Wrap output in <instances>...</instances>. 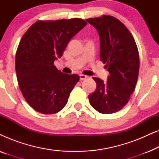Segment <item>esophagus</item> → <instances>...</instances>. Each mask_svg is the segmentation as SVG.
I'll use <instances>...</instances> for the list:
<instances>
[{
	"label": "esophagus",
	"mask_w": 159,
	"mask_h": 159,
	"mask_svg": "<svg viewBox=\"0 0 159 159\" xmlns=\"http://www.w3.org/2000/svg\"><path fill=\"white\" fill-rule=\"evenodd\" d=\"M87 77H88V76L84 75H80V80H85Z\"/></svg>",
	"instance_id": "1"
}]
</instances>
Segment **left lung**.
<instances>
[{
	"label": "left lung",
	"instance_id": "1",
	"mask_svg": "<svg viewBox=\"0 0 159 159\" xmlns=\"http://www.w3.org/2000/svg\"><path fill=\"white\" fill-rule=\"evenodd\" d=\"M100 38V59L109 72L106 81L93 77L96 89L88 95L97 111H119L129 101L138 78L140 58L137 45L127 28L114 16L103 15L86 19Z\"/></svg>",
	"mask_w": 159,
	"mask_h": 159
}]
</instances>
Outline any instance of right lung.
Instances as JSON below:
<instances>
[{"instance_id":"add662e5","label":"right lung","mask_w":159,"mask_h":159,"mask_svg":"<svg viewBox=\"0 0 159 159\" xmlns=\"http://www.w3.org/2000/svg\"><path fill=\"white\" fill-rule=\"evenodd\" d=\"M86 25L78 18L38 21L21 38L15 60L16 77L24 98L36 111L53 114L66 106L80 77L61 72L53 63Z\"/></svg>"}]
</instances>
